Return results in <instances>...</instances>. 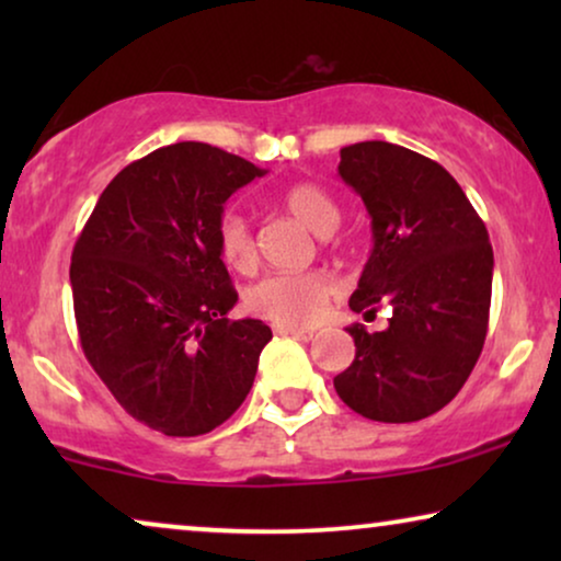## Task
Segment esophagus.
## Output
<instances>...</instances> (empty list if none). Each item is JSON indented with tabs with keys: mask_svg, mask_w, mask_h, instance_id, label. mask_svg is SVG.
<instances>
[{
	"mask_svg": "<svg viewBox=\"0 0 561 561\" xmlns=\"http://www.w3.org/2000/svg\"><path fill=\"white\" fill-rule=\"evenodd\" d=\"M273 332L280 334V336H288V334H306L304 327H290V324H273Z\"/></svg>",
	"mask_w": 561,
	"mask_h": 561,
	"instance_id": "1",
	"label": "esophagus"
}]
</instances>
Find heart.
<instances>
[{
  "mask_svg": "<svg viewBox=\"0 0 561 561\" xmlns=\"http://www.w3.org/2000/svg\"><path fill=\"white\" fill-rule=\"evenodd\" d=\"M280 204L288 214L309 227L317 234L334 232L342 211L332 196L317 183L298 181L283 188ZM217 244L221 260L234 271H250L255 265V240L248 227V219L240 211H225L217 221ZM334 294V283L319 271L309 273H271L252 283L244 290V306L257 317L275 324L301 327L321 317L329 296Z\"/></svg>",
  "mask_w": 561,
  "mask_h": 561,
  "instance_id": "heart-1",
  "label": "heart"
}]
</instances>
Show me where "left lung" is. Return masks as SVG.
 <instances>
[{
  "instance_id": "obj_1",
  "label": "left lung",
  "mask_w": 561,
  "mask_h": 561,
  "mask_svg": "<svg viewBox=\"0 0 561 561\" xmlns=\"http://www.w3.org/2000/svg\"><path fill=\"white\" fill-rule=\"evenodd\" d=\"M340 175L373 219V252L350 309L382 332L347 327L355 359L334 378L359 416L409 424L444 409L478 363L488 334L493 248L459 183L432 158L367 140L340 150Z\"/></svg>"
}]
</instances>
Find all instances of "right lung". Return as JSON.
Instances as JSON below:
<instances>
[{"instance_id":"right-lung-1","label":"right lung","mask_w":561,"mask_h":561,"mask_svg":"<svg viewBox=\"0 0 561 561\" xmlns=\"http://www.w3.org/2000/svg\"><path fill=\"white\" fill-rule=\"evenodd\" d=\"M265 175L206 142L152 150L114 175L73 244L81 347L117 403L165 436H198L248 398L260 319H227L237 290L221 263L227 198Z\"/></svg>"}]
</instances>
